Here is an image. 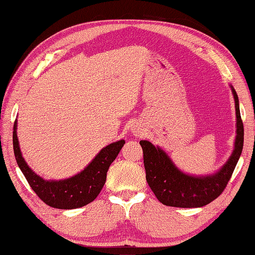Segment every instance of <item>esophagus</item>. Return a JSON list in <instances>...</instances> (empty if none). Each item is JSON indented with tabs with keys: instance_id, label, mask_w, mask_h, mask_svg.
I'll use <instances>...</instances> for the list:
<instances>
[{
	"instance_id": "34e87169",
	"label": "esophagus",
	"mask_w": 255,
	"mask_h": 255,
	"mask_svg": "<svg viewBox=\"0 0 255 255\" xmlns=\"http://www.w3.org/2000/svg\"><path fill=\"white\" fill-rule=\"evenodd\" d=\"M132 132H133V133H135V135H136V136H140V135H141V133H142V131L140 130V129H139V128H133V129H132Z\"/></svg>"
}]
</instances>
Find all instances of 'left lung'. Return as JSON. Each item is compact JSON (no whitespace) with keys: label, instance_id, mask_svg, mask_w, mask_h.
Wrapping results in <instances>:
<instances>
[{"label":"left lung","instance_id":"1","mask_svg":"<svg viewBox=\"0 0 255 255\" xmlns=\"http://www.w3.org/2000/svg\"><path fill=\"white\" fill-rule=\"evenodd\" d=\"M232 88L235 114H237V138L229 160L219 172L207 176H191L176 167L172 159L159 147L148 140H140L143 152L146 180L160 203L174 207H202L219 197L228 185L238 160L242 154L244 141L243 122L241 119L239 98Z\"/></svg>","mask_w":255,"mask_h":255}]
</instances>
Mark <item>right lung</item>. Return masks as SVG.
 I'll return each mask as SVG.
<instances>
[{"label":"right lung","mask_w":255,"mask_h":255,"mask_svg":"<svg viewBox=\"0 0 255 255\" xmlns=\"http://www.w3.org/2000/svg\"><path fill=\"white\" fill-rule=\"evenodd\" d=\"M16 124L15 120L13 126V149L18 167L40 200L47 205L60 210L82 207L99 195L106 183L109 166L118 156L125 143V140L122 139L106 146L82 172L70 178L44 180L32 172L22 157L16 136Z\"/></svg>","instance_id":"add662e5"}]
</instances>
